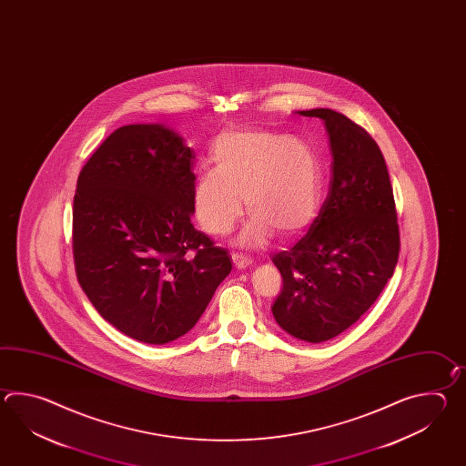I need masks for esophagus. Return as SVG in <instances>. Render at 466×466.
<instances>
[{"label": "esophagus", "mask_w": 466, "mask_h": 466, "mask_svg": "<svg viewBox=\"0 0 466 466\" xmlns=\"http://www.w3.org/2000/svg\"><path fill=\"white\" fill-rule=\"evenodd\" d=\"M231 258H233V263H235V267H237L238 269H245V268L251 267V263H253L249 258L243 257V255H237V253H233Z\"/></svg>", "instance_id": "esophagus-1"}]
</instances>
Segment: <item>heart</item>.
Listing matches in <instances>:
<instances>
[{"instance_id": "b5f03b06", "label": "heart", "mask_w": 466, "mask_h": 466, "mask_svg": "<svg viewBox=\"0 0 466 466\" xmlns=\"http://www.w3.org/2000/svg\"><path fill=\"white\" fill-rule=\"evenodd\" d=\"M213 169L197 178L193 205L209 235H227L235 227L243 201L253 213L239 245L268 243L275 231L298 237L313 225L321 203V161L299 138L268 129H225L209 149Z\"/></svg>"}]
</instances>
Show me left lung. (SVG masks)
Segmentation results:
<instances>
[{"label": "left lung", "instance_id": "obj_1", "mask_svg": "<svg viewBox=\"0 0 466 466\" xmlns=\"http://www.w3.org/2000/svg\"><path fill=\"white\" fill-rule=\"evenodd\" d=\"M319 118L331 148V181L319 215L289 251L273 257L283 288L271 311L301 341L321 343L357 323L393 277L400 231L387 163L375 139L335 109Z\"/></svg>", "mask_w": 466, "mask_h": 466}]
</instances>
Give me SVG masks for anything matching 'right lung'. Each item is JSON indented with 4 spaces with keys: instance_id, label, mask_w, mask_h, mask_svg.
Returning <instances> with one entry per match:
<instances>
[{
    "instance_id": "obj_1",
    "label": "right lung",
    "mask_w": 466,
    "mask_h": 466,
    "mask_svg": "<svg viewBox=\"0 0 466 466\" xmlns=\"http://www.w3.org/2000/svg\"><path fill=\"white\" fill-rule=\"evenodd\" d=\"M195 153L163 123L115 129L83 167L73 257L83 291L123 335L165 345L187 335L231 271L193 227Z\"/></svg>"
}]
</instances>
